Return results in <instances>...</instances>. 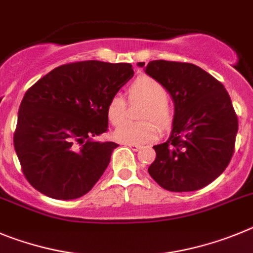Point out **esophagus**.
<instances>
[{"label":"esophagus","mask_w":253,"mask_h":253,"mask_svg":"<svg viewBox=\"0 0 253 253\" xmlns=\"http://www.w3.org/2000/svg\"><path fill=\"white\" fill-rule=\"evenodd\" d=\"M126 146H128L129 149L133 150V151H137V150L141 149V146H138V145H135V143H127Z\"/></svg>","instance_id":"34e87169"}]
</instances>
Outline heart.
<instances>
[{"instance_id": "obj_1", "label": "heart", "mask_w": 253, "mask_h": 253, "mask_svg": "<svg viewBox=\"0 0 253 253\" xmlns=\"http://www.w3.org/2000/svg\"><path fill=\"white\" fill-rule=\"evenodd\" d=\"M168 88L161 82L150 76H140L132 82L128 88V99L131 102H142L143 106L138 118L147 120L142 122H125L115 129L113 135L118 141L126 143H147L156 140L158 127L169 128L174 120V108L168 99ZM127 102L124 95L115 94L107 104V118L111 125L121 124L126 116ZM153 122L151 123V121Z\"/></svg>"}]
</instances>
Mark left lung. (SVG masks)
Wrapping results in <instances>:
<instances>
[{
	"mask_svg": "<svg viewBox=\"0 0 253 253\" xmlns=\"http://www.w3.org/2000/svg\"><path fill=\"white\" fill-rule=\"evenodd\" d=\"M168 88L175 104L172 131L154 146L156 159L149 174L169 192H193L215 180L234 152L238 118L219 81L190 63H138Z\"/></svg>",
	"mask_w": 253,
	"mask_h": 253,
	"instance_id": "8db88e82",
	"label": "left lung"
}]
</instances>
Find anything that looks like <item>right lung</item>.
Returning <instances> with one entry per match:
<instances>
[{
    "label": "right lung",
    "instance_id": "obj_1",
    "mask_svg": "<svg viewBox=\"0 0 253 253\" xmlns=\"http://www.w3.org/2000/svg\"><path fill=\"white\" fill-rule=\"evenodd\" d=\"M132 77L127 63L76 61L55 68L27 89L13 146L36 190L69 200L94 186L118 145L92 138L107 132L108 101Z\"/></svg>",
    "mask_w": 253,
    "mask_h": 253
}]
</instances>
